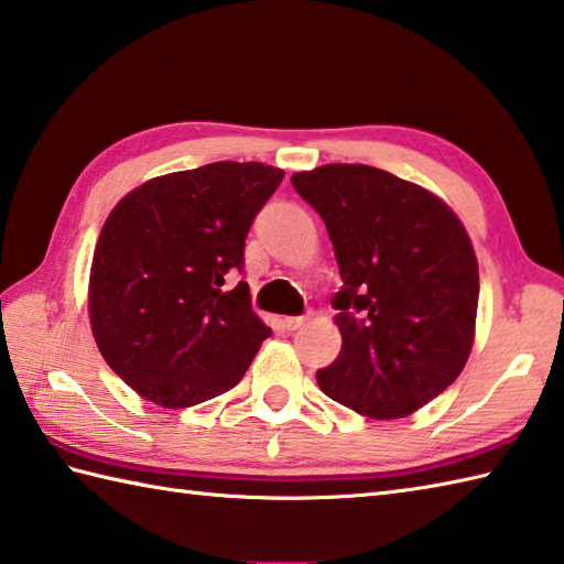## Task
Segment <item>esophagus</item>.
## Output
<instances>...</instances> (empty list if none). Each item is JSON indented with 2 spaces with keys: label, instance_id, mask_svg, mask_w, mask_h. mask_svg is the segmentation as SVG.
Returning a JSON list of instances; mask_svg holds the SVG:
<instances>
[{
  "label": "esophagus",
  "instance_id": "obj_1",
  "mask_svg": "<svg viewBox=\"0 0 564 564\" xmlns=\"http://www.w3.org/2000/svg\"><path fill=\"white\" fill-rule=\"evenodd\" d=\"M307 319V315H291V317H283V327L285 329H297Z\"/></svg>",
  "mask_w": 564,
  "mask_h": 564
}]
</instances>
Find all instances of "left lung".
Returning <instances> with one entry per match:
<instances>
[{"label":"left lung","instance_id":"obj_1","mask_svg":"<svg viewBox=\"0 0 564 564\" xmlns=\"http://www.w3.org/2000/svg\"><path fill=\"white\" fill-rule=\"evenodd\" d=\"M323 217L341 275L337 359L317 386L359 415L391 421L443 393L465 369L479 269L465 227L425 187L364 163L295 173Z\"/></svg>","mask_w":564,"mask_h":564}]
</instances>
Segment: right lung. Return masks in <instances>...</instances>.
I'll return each mask as SVG.
<instances>
[{
	"label": "right lung",
	"instance_id": "right-lung-1",
	"mask_svg": "<svg viewBox=\"0 0 564 564\" xmlns=\"http://www.w3.org/2000/svg\"><path fill=\"white\" fill-rule=\"evenodd\" d=\"M283 171L217 161L161 175L121 197L99 231L90 325L99 351L141 399L187 408L245 377L271 335L251 311L245 239Z\"/></svg>",
	"mask_w": 564,
	"mask_h": 564
}]
</instances>
